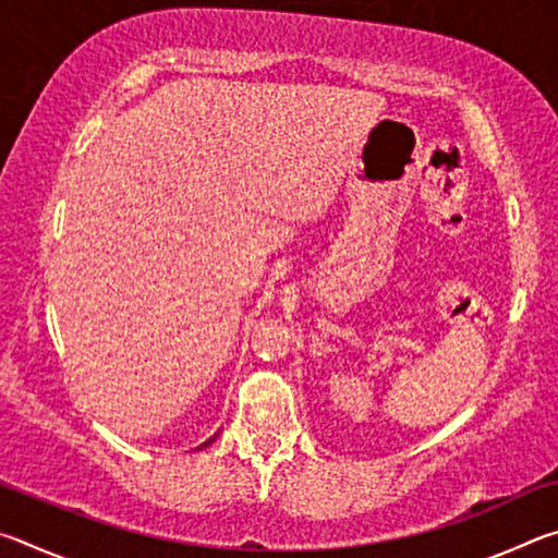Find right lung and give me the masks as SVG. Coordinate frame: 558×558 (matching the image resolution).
Here are the masks:
<instances>
[{"mask_svg":"<svg viewBox=\"0 0 558 558\" xmlns=\"http://www.w3.org/2000/svg\"><path fill=\"white\" fill-rule=\"evenodd\" d=\"M209 442H211V440H209ZM209 442H204V446H209Z\"/></svg>","mask_w":558,"mask_h":558,"instance_id":"add662e5","label":"right lung"}]
</instances>
